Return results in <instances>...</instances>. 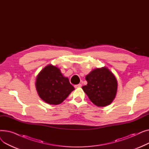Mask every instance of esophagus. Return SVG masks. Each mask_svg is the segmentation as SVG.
Segmentation results:
<instances>
[{
	"mask_svg": "<svg viewBox=\"0 0 149 149\" xmlns=\"http://www.w3.org/2000/svg\"><path fill=\"white\" fill-rule=\"evenodd\" d=\"M81 84H77V85H75V88H81Z\"/></svg>",
	"mask_w": 149,
	"mask_h": 149,
	"instance_id": "obj_1",
	"label": "esophagus"
}]
</instances>
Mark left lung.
Returning <instances> with one entry per match:
<instances>
[{
    "label": "left lung",
    "instance_id": "8db88e82",
    "mask_svg": "<svg viewBox=\"0 0 149 149\" xmlns=\"http://www.w3.org/2000/svg\"><path fill=\"white\" fill-rule=\"evenodd\" d=\"M85 79L88 84L82 89L92 103L98 107L112 103L116 95L118 81L110 69L105 66L95 68Z\"/></svg>",
    "mask_w": 149,
    "mask_h": 149
}]
</instances>
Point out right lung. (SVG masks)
Listing matches in <instances>:
<instances>
[{
	"label": "right lung",
	"instance_id": "1",
	"mask_svg": "<svg viewBox=\"0 0 149 149\" xmlns=\"http://www.w3.org/2000/svg\"><path fill=\"white\" fill-rule=\"evenodd\" d=\"M35 85L40 98L52 105L61 103L75 89L68 78L63 75L58 67L51 64L46 66L38 73Z\"/></svg>",
	"mask_w": 149,
	"mask_h": 149
}]
</instances>
